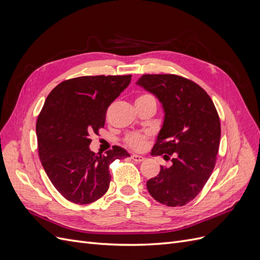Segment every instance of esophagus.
<instances>
[{
    "instance_id": "esophagus-1",
    "label": "esophagus",
    "mask_w": 260,
    "mask_h": 260,
    "mask_svg": "<svg viewBox=\"0 0 260 260\" xmlns=\"http://www.w3.org/2000/svg\"><path fill=\"white\" fill-rule=\"evenodd\" d=\"M131 158L135 160V161H137V162H141V161H143L144 160V157L143 156H141V155H137V154H133V155H131Z\"/></svg>"
}]
</instances>
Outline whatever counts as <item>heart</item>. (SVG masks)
Here are the masks:
<instances>
[{
    "instance_id": "1",
    "label": "heart",
    "mask_w": 260,
    "mask_h": 260,
    "mask_svg": "<svg viewBox=\"0 0 260 260\" xmlns=\"http://www.w3.org/2000/svg\"><path fill=\"white\" fill-rule=\"evenodd\" d=\"M149 98H153L152 95H149V94H142V95H140L137 100H145V99H149ZM145 136L144 135H141V133H132L128 138H127V143L136 149H140L142 148L144 143H145Z\"/></svg>"
}]
</instances>
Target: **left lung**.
Masks as SVG:
<instances>
[{"instance_id":"left-lung-1","label":"left lung","mask_w":260,"mask_h":260,"mask_svg":"<svg viewBox=\"0 0 260 260\" xmlns=\"http://www.w3.org/2000/svg\"><path fill=\"white\" fill-rule=\"evenodd\" d=\"M137 84L158 99L164 121L152 155L172 156L169 168L146 182L148 193L170 207L198 195L215 168L220 143L219 116L199 84L176 75H143Z\"/></svg>"}]
</instances>
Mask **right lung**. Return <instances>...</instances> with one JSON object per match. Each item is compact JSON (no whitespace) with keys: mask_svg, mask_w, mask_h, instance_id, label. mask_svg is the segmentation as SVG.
I'll return each mask as SVG.
<instances>
[{"mask_svg":"<svg viewBox=\"0 0 260 260\" xmlns=\"http://www.w3.org/2000/svg\"><path fill=\"white\" fill-rule=\"evenodd\" d=\"M131 81L128 76H84L60 82L45 100L37 120L39 156L55 188L75 204L103 196L111 182L109 165L129 157L116 146L93 153L90 136L104 127L108 106Z\"/></svg>","mask_w":260,"mask_h":260,"instance_id":"right-lung-1","label":"right lung"}]
</instances>
